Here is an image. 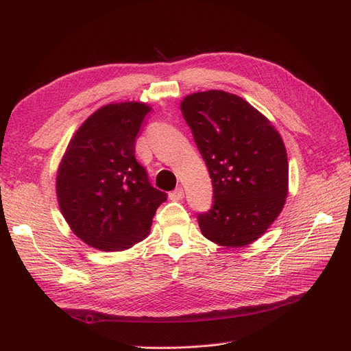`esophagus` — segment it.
Wrapping results in <instances>:
<instances>
[{"label": "esophagus", "mask_w": 351, "mask_h": 351, "mask_svg": "<svg viewBox=\"0 0 351 351\" xmlns=\"http://www.w3.org/2000/svg\"><path fill=\"white\" fill-rule=\"evenodd\" d=\"M183 197H184V190L182 187H177L171 193H169V199L171 200H182Z\"/></svg>", "instance_id": "34e87169"}]
</instances>
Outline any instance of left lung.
<instances>
[{
	"mask_svg": "<svg viewBox=\"0 0 351 351\" xmlns=\"http://www.w3.org/2000/svg\"><path fill=\"white\" fill-rule=\"evenodd\" d=\"M180 110L214 187L212 208L197 215L202 234L219 246H247L277 219L289 193L281 136L247 101L224 90L187 95Z\"/></svg>",
	"mask_w": 351,
	"mask_h": 351,
	"instance_id": "8db88e82",
	"label": "left lung"
}]
</instances>
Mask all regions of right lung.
Returning a JSON list of instances; mask_svg holds the SVG:
<instances>
[{"label": "right lung", "mask_w": 351, "mask_h": 351, "mask_svg": "<svg viewBox=\"0 0 351 351\" xmlns=\"http://www.w3.org/2000/svg\"><path fill=\"white\" fill-rule=\"evenodd\" d=\"M143 102L108 104L74 133L57 171V199L71 231L104 252L133 247L149 234L167 193L151 186L136 161L134 142L146 114Z\"/></svg>", "instance_id": "right-lung-1"}]
</instances>
